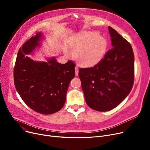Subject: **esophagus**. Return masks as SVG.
<instances>
[{
  "instance_id": "34e87169",
  "label": "esophagus",
  "mask_w": 150,
  "mask_h": 150,
  "mask_svg": "<svg viewBox=\"0 0 150 150\" xmlns=\"http://www.w3.org/2000/svg\"><path fill=\"white\" fill-rule=\"evenodd\" d=\"M75 75H78V68L77 67H75Z\"/></svg>"
}]
</instances>
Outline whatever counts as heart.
I'll return each mask as SVG.
<instances>
[{
	"mask_svg": "<svg viewBox=\"0 0 150 150\" xmlns=\"http://www.w3.org/2000/svg\"><path fill=\"white\" fill-rule=\"evenodd\" d=\"M69 42L75 59L85 68L99 64L105 57L108 45L106 38L93 31H81L71 36Z\"/></svg>",
	"mask_w": 150,
	"mask_h": 150,
	"instance_id": "heart-1",
	"label": "heart"
}]
</instances>
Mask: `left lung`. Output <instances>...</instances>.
Here are the masks:
<instances>
[{
  "label": "left lung",
  "mask_w": 150,
  "mask_h": 150,
  "mask_svg": "<svg viewBox=\"0 0 150 150\" xmlns=\"http://www.w3.org/2000/svg\"><path fill=\"white\" fill-rule=\"evenodd\" d=\"M112 48L93 67L79 70L86 103L92 109L106 112L117 107L130 93L134 75V56L131 44L111 27Z\"/></svg>",
  "instance_id": "obj_1"
}]
</instances>
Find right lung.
I'll return each instance as SVG.
<instances>
[{
    "label": "right lung",
    "instance_id": "add662e5",
    "mask_svg": "<svg viewBox=\"0 0 150 150\" xmlns=\"http://www.w3.org/2000/svg\"><path fill=\"white\" fill-rule=\"evenodd\" d=\"M44 39L37 33L19 49L14 68L15 88L22 100L33 111L51 114L64 106L70 81L75 77L74 63L61 64L52 57L36 61L27 56L40 46Z\"/></svg>",
    "mask_w": 150,
    "mask_h": 150
}]
</instances>
